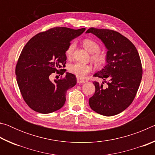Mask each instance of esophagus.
<instances>
[{
  "instance_id": "1",
  "label": "esophagus",
  "mask_w": 155,
  "mask_h": 155,
  "mask_svg": "<svg viewBox=\"0 0 155 155\" xmlns=\"http://www.w3.org/2000/svg\"><path fill=\"white\" fill-rule=\"evenodd\" d=\"M77 83H85V81H84L83 79H81V78H77Z\"/></svg>"
}]
</instances>
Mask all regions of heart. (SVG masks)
I'll use <instances>...</instances> for the list:
<instances>
[{
	"label": "heart",
	"instance_id": "obj_1",
	"mask_svg": "<svg viewBox=\"0 0 155 155\" xmlns=\"http://www.w3.org/2000/svg\"><path fill=\"white\" fill-rule=\"evenodd\" d=\"M83 45L87 51L91 54V59L96 64V66L102 67L105 65L107 62V56L105 53L100 51L101 46L96 41L91 40V39H85L83 40ZM76 43L74 41L69 44L65 51V54L70 58L71 57L73 52L74 51ZM68 71L76 77L80 78H83L87 75L91 70V66L90 65L81 64V63H74V64H70L68 66Z\"/></svg>",
	"mask_w": 155,
	"mask_h": 155
}]
</instances>
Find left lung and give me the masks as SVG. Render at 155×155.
Wrapping results in <instances>:
<instances>
[{
	"instance_id": "left-lung-1",
	"label": "left lung",
	"mask_w": 155,
	"mask_h": 155,
	"mask_svg": "<svg viewBox=\"0 0 155 155\" xmlns=\"http://www.w3.org/2000/svg\"><path fill=\"white\" fill-rule=\"evenodd\" d=\"M89 33L101 39L108 49L107 65L94 75L104 82L94 81L96 90L89 104L98 114L112 116L122 112L134 100L142 78L141 59L134 44L117 31L91 27L86 31Z\"/></svg>"
}]
</instances>
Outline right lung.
Masks as SVG:
<instances>
[{
    "instance_id": "obj_1",
    "label": "right lung",
    "mask_w": 155,
    "mask_h": 155,
    "mask_svg": "<svg viewBox=\"0 0 155 155\" xmlns=\"http://www.w3.org/2000/svg\"><path fill=\"white\" fill-rule=\"evenodd\" d=\"M85 28L54 27L33 36L23 48L15 66L17 83L22 98L35 111L50 114L64 105L68 89L77 84V78L65 72V51L70 41ZM56 72L59 80L49 81Z\"/></svg>"
}]
</instances>
